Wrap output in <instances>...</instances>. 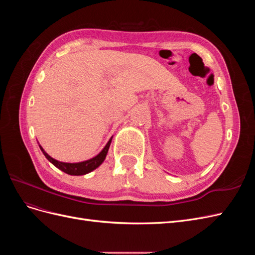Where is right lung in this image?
I'll return each instance as SVG.
<instances>
[{
    "label": "right lung",
    "instance_id": "1",
    "mask_svg": "<svg viewBox=\"0 0 255 255\" xmlns=\"http://www.w3.org/2000/svg\"><path fill=\"white\" fill-rule=\"evenodd\" d=\"M112 139H113V137L110 138V140L107 141V143L105 144L102 151L100 152L98 155H96L95 157H92L90 159H87V160L79 161V163H64V161H59L55 158L51 157L49 154L44 151V149L40 144H39V148L42 151L43 155L47 157V159L50 161V163H52L56 168H58L59 170L64 171L65 173L70 174V175H84V174H87L91 171H94L95 169H97L100 165L103 163L106 155H107V152H109Z\"/></svg>",
    "mask_w": 255,
    "mask_h": 255
}]
</instances>
